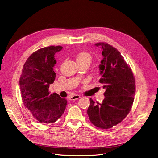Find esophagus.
<instances>
[{"mask_svg": "<svg viewBox=\"0 0 158 158\" xmlns=\"http://www.w3.org/2000/svg\"><path fill=\"white\" fill-rule=\"evenodd\" d=\"M81 98V96L79 95H75L71 96L69 98V100H71V101H73V100H76V99H77L79 98Z\"/></svg>", "mask_w": 158, "mask_h": 158, "instance_id": "esophagus-1", "label": "esophagus"}]
</instances>
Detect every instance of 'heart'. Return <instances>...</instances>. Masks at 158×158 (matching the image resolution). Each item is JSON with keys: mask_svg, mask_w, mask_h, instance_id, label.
<instances>
[{"mask_svg": "<svg viewBox=\"0 0 158 158\" xmlns=\"http://www.w3.org/2000/svg\"><path fill=\"white\" fill-rule=\"evenodd\" d=\"M92 56L85 51H82L77 54L76 56V60L78 64L81 66L89 65L92 61Z\"/></svg>", "mask_w": 158, "mask_h": 158, "instance_id": "heart-1", "label": "heart"}]
</instances>
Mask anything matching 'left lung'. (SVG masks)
<instances>
[{"label":"left lung","mask_w":158,"mask_h":158,"mask_svg":"<svg viewBox=\"0 0 158 158\" xmlns=\"http://www.w3.org/2000/svg\"><path fill=\"white\" fill-rule=\"evenodd\" d=\"M95 45L102 49L99 82L106 89L105 98L102 103L96 102V104L90 98L87 114L95 126L109 129L122 122L131 111L135 81L130 66L117 49L107 43L99 42Z\"/></svg>","instance_id":"left-lung-1"}]
</instances>
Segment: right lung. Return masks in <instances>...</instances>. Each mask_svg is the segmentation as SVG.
Returning a JSON list of instances; mask_svg holds the SVG:
<instances>
[{
	"label": "right lung",
	"instance_id": "1",
	"mask_svg": "<svg viewBox=\"0 0 158 158\" xmlns=\"http://www.w3.org/2000/svg\"><path fill=\"white\" fill-rule=\"evenodd\" d=\"M62 48L50 46L35 51L24 63L21 74L19 86L24 105L43 124L56 122L63 115L67 104L65 98L49 91V85L56 78L54 54Z\"/></svg>",
	"mask_w": 158,
	"mask_h": 158
}]
</instances>
